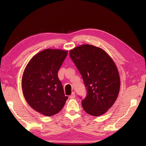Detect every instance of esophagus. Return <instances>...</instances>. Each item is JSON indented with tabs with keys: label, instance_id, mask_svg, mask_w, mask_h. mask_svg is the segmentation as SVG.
<instances>
[{
	"label": "esophagus",
	"instance_id": "obj_1",
	"mask_svg": "<svg viewBox=\"0 0 146 146\" xmlns=\"http://www.w3.org/2000/svg\"><path fill=\"white\" fill-rule=\"evenodd\" d=\"M75 98H76V94H75L74 92H73L71 94V95L69 96V98H70V99H74Z\"/></svg>",
	"mask_w": 146,
	"mask_h": 146
}]
</instances>
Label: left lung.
I'll return each mask as SVG.
<instances>
[{"mask_svg": "<svg viewBox=\"0 0 146 146\" xmlns=\"http://www.w3.org/2000/svg\"><path fill=\"white\" fill-rule=\"evenodd\" d=\"M69 55L86 88L82 100L84 110L94 116L104 114L115 102L120 89L116 64L104 50L89 44L74 48Z\"/></svg>", "mask_w": 146, "mask_h": 146, "instance_id": "obj_1", "label": "left lung"}]
</instances>
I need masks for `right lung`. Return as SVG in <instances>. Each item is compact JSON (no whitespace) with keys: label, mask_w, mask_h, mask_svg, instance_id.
Here are the masks:
<instances>
[{"label":"right lung","mask_w":146,"mask_h":146,"mask_svg":"<svg viewBox=\"0 0 146 146\" xmlns=\"http://www.w3.org/2000/svg\"><path fill=\"white\" fill-rule=\"evenodd\" d=\"M68 52L46 49L35 55L26 66L22 88L29 105L47 116L58 113L68 99L64 95L58 72Z\"/></svg>","instance_id":"1"}]
</instances>
